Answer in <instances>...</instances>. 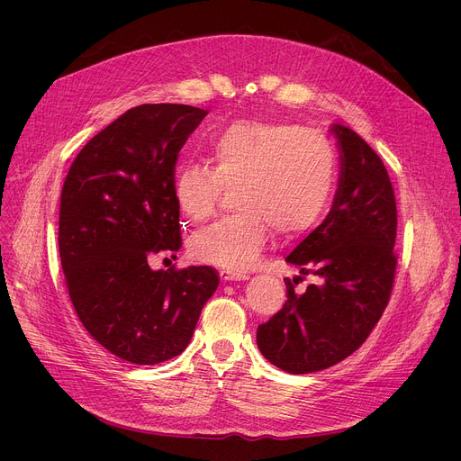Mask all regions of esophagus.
Listing matches in <instances>:
<instances>
[{
	"instance_id": "obj_1",
	"label": "esophagus",
	"mask_w": 461,
	"mask_h": 461,
	"mask_svg": "<svg viewBox=\"0 0 461 461\" xmlns=\"http://www.w3.org/2000/svg\"><path fill=\"white\" fill-rule=\"evenodd\" d=\"M248 277H249L248 274L239 272V270H230V268L221 270V279L222 281H246Z\"/></svg>"
}]
</instances>
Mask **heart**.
Wrapping results in <instances>:
<instances>
[{
  "label": "heart",
  "instance_id": "b5f03b06",
  "mask_svg": "<svg viewBox=\"0 0 461 461\" xmlns=\"http://www.w3.org/2000/svg\"><path fill=\"white\" fill-rule=\"evenodd\" d=\"M208 166H182L173 182L180 212L210 219L224 189H235V215L201 231L191 253L226 268H248L272 228L285 237L310 231L324 215L336 182V151L322 133L295 123L242 120L212 139Z\"/></svg>",
  "mask_w": 461,
  "mask_h": 461
}]
</instances>
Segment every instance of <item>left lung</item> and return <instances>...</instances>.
<instances>
[{
  "label": "left lung",
  "mask_w": 461,
  "mask_h": 461,
  "mask_svg": "<svg viewBox=\"0 0 461 461\" xmlns=\"http://www.w3.org/2000/svg\"><path fill=\"white\" fill-rule=\"evenodd\" d=\"M339 187L326 215L286 257L301 272L286 283V303L258 324L257 345L290 374L319 372L356 352L383 315L396 276V196L377 153L352 129L336 123ZM313 275L297 294L294 284Z\"/></svg>",
  "instance_id": "obj_1"
}]
</instances>
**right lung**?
Listing matches in <instances>:
<instances>
[{
    "label": "right lung",
    "mask_w": 461,
    "mask_h": 461,
    "mask_svg": "<svg viewBox=\"0 0 461 461\" xmlns=\"http://www.w3.org/2000/svg\"><path fill=\"white\" fill-rule=\"evenodd\" d=\"M206 114L182 104L129 109L84 146L63 182L58 246L71 303L91 338L129 363L178 356L219 286L212 267H149L182 246L175 166Z\"/></svg>",
    "instance_id": "1"
}]
</instances>
